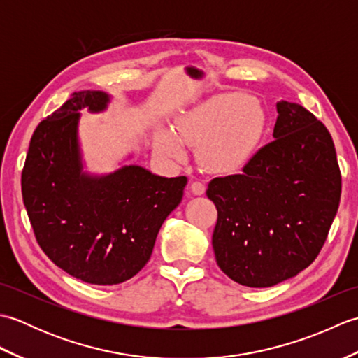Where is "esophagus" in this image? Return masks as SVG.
<instances>
[{
  "mask_svg": "<svg viewBox=\"0 0 358 358\" xmlns=\"http://www.w3.org/2000/svg\"><path fill=\"white\" fill-rule=\"evenodd\" d=\"M191 192L194 194V195H203L204 194V191H206V186H204L201 181H199V180H194L192 183H191Z\"/></svg>",
  "mask_w": 358,
  "mask_h": 358,
  "instance_id": "1",
  "label": "esophagus"
}]
</instances>
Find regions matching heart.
I'll list each match as a JSON object with an SVG mask.
<instances>
[{
	"instance_id": "1",
	"label": "heart",
	"mask_w": 358,
	"mask_h": 358,
	"mask_svg": "<svg viewBox=\"0 0 358 358\" xmlns=\"http://www.w3.org/2000/svg\"><path fill=\"white\" fill-rule=\"evenodd\" d=\"M264 124L262 106L249 95L222 94L180 117L173 124V135L159 129L155 146L169 158L185 157L181 143L196 148V158L204 167L229 172L248 162L262 138Z\"/></svg>"
}]
</instances>
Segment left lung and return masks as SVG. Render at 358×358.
Instances as JSON below:
<instances>
[{"label": "left lung", "mask_w": 358, "mask_h": 358, "mask_svg": "<svg viewBox=\"0 0 358 358\" xmlns=\"http://www.w3.org/2000/svg\"><path fill=\"white\" fill-rule=\"evenodd\" d=\"M273 138L206 195L218 217L212 246L227 277L269 287L306 269L324 245L341 195L328 129L303 106L277 103Z\"/></svg>", "instance_id": "left-lung-1"}]
</instances>
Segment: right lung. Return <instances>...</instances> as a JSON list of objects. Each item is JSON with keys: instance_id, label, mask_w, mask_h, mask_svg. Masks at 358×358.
I'll return each instance as SVG.
<instances>
[{"instance_id": "obj_1", "label": "right lung", "mask_w": 358, "mask_h": 358, "mask_svg": "<svg viewBox=\"0 0 358 358\" xmlns=\"http://www.w3.org/2000/svg\"><path fill=\"white\" fill-rule=\"evenodd\" d=\"M109 95L73 92L43 120L21 173L22 201L43 252L90 285H118L149 262L159 227L183 199L186 177H158L141 166L109 175L83 172L78 120L101 112Z\"/></svg>"}]
</instances>
